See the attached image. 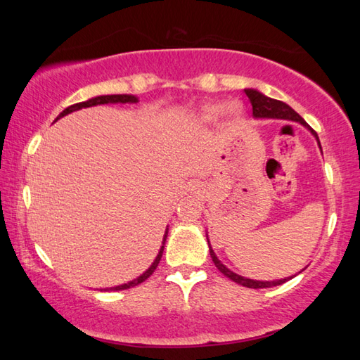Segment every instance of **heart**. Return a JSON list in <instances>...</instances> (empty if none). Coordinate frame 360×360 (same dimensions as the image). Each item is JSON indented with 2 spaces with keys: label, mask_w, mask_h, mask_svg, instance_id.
<instances>
[{
  "label": "heart",
  "mask_w": 360,
  "mask_h": 360,
  "mask_svg": "<svg viewBox=\"0 0 360 360\" xmlns=\"http://www.w3.org/2000/svg\"><path fill=\"white\" fill-rule=\"evenodd\" d=\"M223 112H227L229 116H238L240 114V106L236 103H231L224 106L223 103H209V105H204L201 108V119L205 122H213L219 119V116Z\"/></svg>",
  "instance_id": "b5f03b06"
}]
</instances>
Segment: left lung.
Returning <instances> with one entry per match:
<instances>
[{
    "label": "left lung",
    "mask_w": 360,
    "mask_h": 360,
    "mask_svg": "<svg viewBox=\"0 0 360 360\" xmlns=\"http://www.w3.org/2000/svg\"><path fill=\"white\" fill-rule=\"evenodd\" d=\"M244 93H246V96L249 97L250 105H252V114H254V117H259V119H262V117H266V119H288V120L300 122L303 127H307L308 129H311V133L316 136V139L319 142L317 133L307 124V122H304V119L302 116H298V114L292 108H290L289 105L283 103L280 101H275V98L266 97L264 94L258 93V91H255V89H244ZM319 145H320V142H319ZM320 150H322V147H320ZM209 249H210V257L213 259V263H215V266L218 267V271L221 274H224L227 278H231L232 281L238 283V285H241V286L254 288V289L272 288V286L283 285V283H286L289 280V278H283V280H277V281H257V280L244 278V277H241V275L232 272L231 269H227V267L219 262V259L215 255V252L212 250L210 244H209ZM290 278H292V277H290Z\"/></svg>",
    "instance_id": "obj_1"
}]
</instances>
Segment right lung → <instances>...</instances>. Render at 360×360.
Instances as JSON below:
<instances>
[{"label": "right lung", "mask_w": 360, "mask_h": 360, "mask_svg": "<svg viewBox=\"0 0 360 360\" xmlns=\"http://www.w3.org/2000/svg\"><path fill=\"white\" fill-rule=\"evenodd\" d=\"M137 98L134 96H128V94H112V96H98V97H94V98H89V101L86 102H80V103H74L71 106H68V108L60 112V117L66 116V114H70L72 111H77V110H82V108H88V106H96V105H103V103H136ZM165 240H167V231H165V235H164V240H162V248H160L159 254L156 257L155 262H153V264L148 267L147 271H145L139 278H136L133 281L127 283V285H120V286H116V288H110V289H105V290H124V289H129V288H134L137 285H141L142 281L147 280L150 275L156 271V267L160 262V257H162V252H164V244H165Z\"/></svg>", "instance_id": "1"}]
</instances>
